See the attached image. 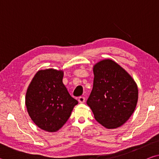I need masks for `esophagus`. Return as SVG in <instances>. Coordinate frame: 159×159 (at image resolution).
<instances>
[{
    "instance_id": "obj_1",
    "label": "esophagus",
    "mask_w": 159,
    "mask_h": 159,
    "mask_svg": "<svg viewBox=\"0 0 159 159\" xmlns=\"http://www.w3.org/2000/svg\"><path fill=\"white\" fill-rule=\"evenodd\" d=\"M85 101V98H84V97H80V98H79V102H80V103H84Z\"/></svg>"
}]
</instances>
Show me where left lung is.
<instances>
[{
  "mask_svg": "<svg viewBox=\"0 0 159 159\" xmlns=\"http://www.w3.org/2000/svg\"><path fill=\"white\" fill-rule=\"evenodd\" d=\"M93 73V88L87 104L95 120L104 127H120L135 109L138 85L125 70L111 60L97 63Z\"/></svg>",
  "mask_w": 159,
  "mask_h": 159,
  "instance_id": "8db88e82",
  "label": "left lung"
}]
</instances>
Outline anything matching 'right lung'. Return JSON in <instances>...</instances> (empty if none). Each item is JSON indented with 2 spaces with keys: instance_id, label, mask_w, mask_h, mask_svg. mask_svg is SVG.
<instances>
[{
  "instance_id": "add662e5",
  "label": "right lung",
  "mask_w": 159,
  "mask_h": 159,
  "mask_svg": "<svg viewBox=\"0 0 159 159\" xmlns=\"http://www.w3.org/2000/svg\"><path fill=\"white\" fill-rule=\"evenodd\" d=\"M63 75L62 71L52 69L39 71L26 91L25 102L29 116L45 131L60 129L79 103L63 84Z\"/></svg>"
}]
</instances>
